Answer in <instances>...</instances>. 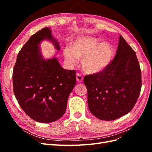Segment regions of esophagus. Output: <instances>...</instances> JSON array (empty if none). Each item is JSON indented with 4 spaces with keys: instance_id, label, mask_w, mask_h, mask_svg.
Here are the masks:
<instances>
[{
    "instance_id": "esophagus-1",
    "label": "esophagus",
    "mask_w": 152,
    "mask_h": 152,
    "mask_svg": "<svg viewBox=\"0 0 152 152\" xmlns=\"http://www.w3.org/2000/svg\"><path fill=\"white\" fill-rule=\"evenodd\" d=\"M76 79L78 82H82V80H83V77H82V75L80 74V73H77L76 74Z\"/></svg>"
}]
</instances>
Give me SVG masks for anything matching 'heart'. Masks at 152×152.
I'll list each match as a JSON object with an SVG mask.
<instances>
[{
    "label": "heart",
    "mask_w": 152,
    "mask_h": 152,
    "mask_svg": "<svg viewBox=\"0 0 152 152\" xmlns=\"http://www.w3.org/2000/svg\"><path fill=\"white\" fill-rule=\"evenodd\" d=\"M65 60L75 65L77 59L82 58V68L88 74L103 71L111 63L113 49L108 42H100V40L91 36H82L71 42L70 48L63 49Z\"/></svg>",
    "instance_id": "heart-1"
}]
</instances>
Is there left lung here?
Wrapping results in <instances>:
<instances>
[{"mask_svg":"<svg viewBox=\"0 0 152 152\" xmlns=\"http://www.w3.org/2000/svg\"><path fill=\"white\" fill-rule=\"evenodd\" d=\"M91 113L113 121L134 107L141 88V73L136 53L120 36L116 55L104 70L84 78Z\"/></svg>","mask_w":152,"mask_h":152,"instance_id":"left-lung-1","label":"left lung"}]
</instances>
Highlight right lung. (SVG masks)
Segmentation results:
<instances>
[{"mask_svg": "<svg viewBox=\"0 0 152 152\" xmlns=\"http://www.w3.org/2000/svg\"><path fill=\"white\" fill-rule=\"evenodd\" d=\"M59 43L49 28L31 36L18 54L12 73L14 94L21 108L33 120L54 122L65 113L68 96L76 84V72L63 68L56 58L45 59L39 44Z\"/></svg>", "mask_w": 152, "mask_h": 152, "instance_id": "add662e5", "label": "right lung"}]
</instances>
